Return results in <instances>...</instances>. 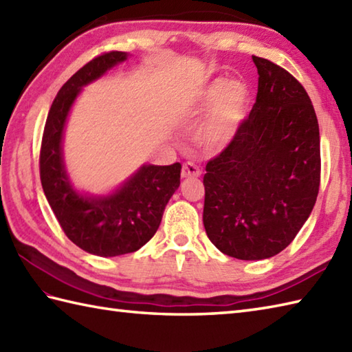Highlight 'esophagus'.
<instances>
[{
	"instance_id": "obj_1",
	"label": "esophagus",
	"mask_w": 352,
	"mask_h": 352,
	"mask_svg": "<svg viewBox=\"0 0 352 352\" xmlns=\"http://www.w3.org/2000/svg\"><path fill=\"white\" fill-rule=\"evenodd\" d=\"M201 175V169L193 162H188L183 164L182 177L183 178H198Z\"/></svg>"
}]
</instances>
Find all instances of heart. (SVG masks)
<instances>
[{"instance_id":"b5f03b06","label":"heart","mask_w":352,"mask_h":352,"mask_svg":"<svg viewBox=\"0 0 352 352\" xmlns=\"http://www.w3.org/2000/svg\"><path fill=\"white\" fill-rule=\"evenodd\" d=\"M251 104L248 85L241 78H214L207 83L192 102L193 115L208 114L198 138L204 145L222 146L236 138L246 121Z\"/></svg>"}]
</instances>
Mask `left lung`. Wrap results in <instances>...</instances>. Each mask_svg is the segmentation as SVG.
Here are the masks:
<instances>
[{
    "instance_id": "8db88e82",
    "label": "left lung",
    "mask_w": 352,
    "mask_h": 352,
    "mask_svg": "<svg viewBox=\"0 0 352 352\" xmlns=\"http://www.w3.org/2000/svg\"><path fill=\"white\" fill-rule=\"evenodd\" d=\"M252 62L256 104L204 175L206 233L239 260L286 248L309 219L320 182L319 125L307 92L278 65L256 56Z\"/></svg>"
}]
</instances>
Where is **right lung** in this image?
I'll use <instances>...</instances> for the list:
<instances>
[{
  "label": "right lung",
  "mask_w": 352,
  "mask_h": 352,
  "mask_svg": "<svg viewBox=\"0 0 352 352\" xmlns=\"http://www.w3.org/2000/svg\"><path fill=\"white\" fill-rule=\"evenodd\" d=\"M129 56V52L111 51L74 74L52 102L42 138L41 182L51 210L71 242L100 257L140 250L155 234L164 207L180 186V163L169 166L144 163L107 193L80 190L66 169L63 138L74 102L85 86Z\"/></svg>",
  "instance_id": "right-lung-1"
}]
</instances>
